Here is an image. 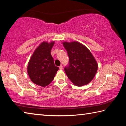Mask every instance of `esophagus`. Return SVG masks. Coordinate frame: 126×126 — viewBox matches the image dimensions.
<instances>
[{
  "label": "esophagus",
  "mask_w": 126,
  "mask_h": 126,
  "mask_svg": "<svg viewBox=\"0 0 126 126\" xmlns=\"http://www.w3.org/2000/svg\"><path fill=\"white\" fill-rule=\"evenodd\" d=\"M62 69H63V66H62V65H61L60 66H59V69L62 70Z\"/></svg>",
  "instance_id": "esophagus-1"
}]
</instances>
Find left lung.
I'll use <instances>...</instances> for the list:
<instances>
[{
	"label": "left lung",
	"mask_w": 126,
	"mask_h": 126,
	"mask_svg": "<svg viewBox=\"0 0 126 126\" xmlns=\"http://www.w3.org/2000/svg\"><path fill=\"white\" fill-rule=\"evenodd\" d=\"M69 57V66L64 68L68 78L77 86L88 84L94 77L98 64L88 48L80 43L63 42Z\"/></svg>",
	"instance_id": "obj_1"
}]
</instances>
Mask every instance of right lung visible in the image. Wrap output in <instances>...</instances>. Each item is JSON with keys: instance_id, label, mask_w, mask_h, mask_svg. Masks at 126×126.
Returning a JSON list of instances; mask_svg holds the SVG:
<instances>
[{"instance_id": "1", "label": "right lung", "mask_w": 126, "mask_h": 126, "mask_svg": "<svg viewBox=\"0 0 126 126\" xmlns=\"http://www.w3.org/2000/svg\"><path fill=\"white\" fill-rule=\"evenodd\" d=\"M54 43V41L43 42L29 59L28 74L32 82L38 86L46 87L49 84L59 69L55 65L50 53Z\"/></svg>"}]
</instances>
